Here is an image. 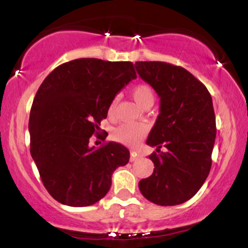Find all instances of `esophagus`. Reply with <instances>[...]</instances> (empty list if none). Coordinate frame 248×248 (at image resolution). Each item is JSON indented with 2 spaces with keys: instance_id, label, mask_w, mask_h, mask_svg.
<instances>
[{
  "instance_id": "34e87169",
  "label": "esophagus",
  "mask_w": 248,
  "mask_h": 248,
  "mask_svg": "<svg viewBox=\"0 0 248 248\" xmlns=\"http://www.w3.org/2000/svg\"><path fill=\"white\" fill-rule=\"evenodd\" d=\"M140 157H141V155L138 152H135V150H132V152H130V161L132 162H135Z\"/></svg>"
}]
</instances>
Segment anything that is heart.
<instances>
[{"instance_id":"heart-1","label":"heart","mask_w":248,"mask_h":248,"mask_svg":"<svg viewBox=\"0 0 248 248\" xmlns=\"http://www.w3.org/2000/svg\"><path fill=\"white\" fill-rule=\"evenodd\" d=\"M132 96L141 107H150L154 104V100H155V92L149 85L139 84L133 87ZM115 106L116 99L110 102L109 107H108L109 114L114 112ZM146 132V127L141 124H124L115 128L114 132H113V138L118 142L127 144V146H136L141 141V139L143 138Z\"/></svg>"}]
</instances>
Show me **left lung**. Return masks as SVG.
I'll return each instance as SVG.
<instances>
[{"label":"left lung","instance_id":"obj_1","mask_svg":"<svg viewBox=\"0 0 248 248\" xmlns=\"http://www.w3.org/2000/svg\"><path fill=\"white\" fill-rule=\"evenodd\" d=\"M142 80L160 96V114L148 136L156 147L149 156L154 172L139 187L152 203L178 205L192 198L211 169L216 116L207 88L181 66L164 62H136ZM167 150L163 153L160 148Z\"/></svg>","mask_w":248,"mask_h":248}]
</instances>
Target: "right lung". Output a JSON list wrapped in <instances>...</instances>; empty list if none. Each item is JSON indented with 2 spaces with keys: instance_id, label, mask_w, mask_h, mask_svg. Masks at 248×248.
Listing matches in <instances>:
<instances>
[{
  "instance_id": "right-lung-1",
  "label": "right lung",
  "mask_w": 248,
  "mask_h": 248,
  "mask_svg": "<svg viewBox=\"0 0 248 248\" xmlns=\"http://www.w3.org/2000/svg\"><path fill=\"white\" fill-rule=\"evenodd\" d=\"M135 78L130 62L80 58L59 65L42 82L30 110V153L57 202L92 205L109 191L113 171L128 163L122 144L90 142L93 134L100 138L110 102Z\"/></svg>"
}]
</instances>
